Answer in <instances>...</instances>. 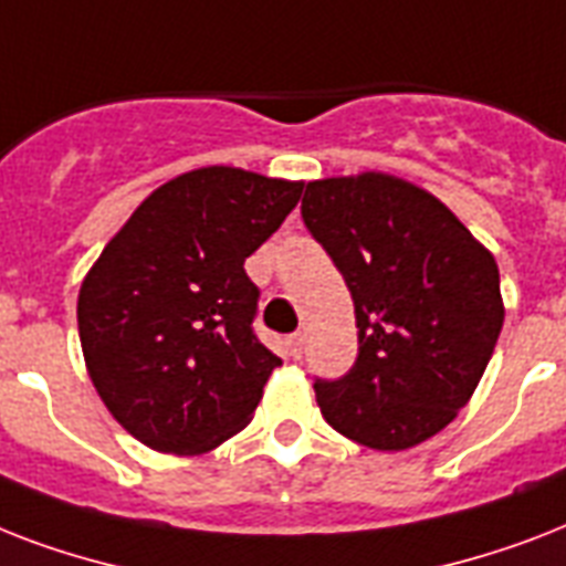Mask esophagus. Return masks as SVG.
Wrapping results in <instances>:
<instances>
[{"label":"esophagus","mask_w":566,"mask_h":566,"mask_svg":"<svg viewBox=\"0 0 566 566\" xmlns=\"http://www.w3.org/2000/svg\"><path fill=\"white\" fill-rule=\"evenodd\" d=\"M287 346H291V355H293V358H302V349H305V335H302V332H296V335H291V340H287Z\"/></svg>","instance_id":"1"}]
</instances>
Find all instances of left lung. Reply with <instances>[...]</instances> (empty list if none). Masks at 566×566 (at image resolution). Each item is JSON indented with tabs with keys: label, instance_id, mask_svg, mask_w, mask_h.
Returning a JSON list of instances; mask_svg holds the SVG:
<instances>
[{
	"label": "left lung",
	"instance_id": "obj_1",
	"mask_svg": "<svg viewBox=\"0 0 566 566\" xmlns=\"http://www.w3.org/2000/svg\"><path fill=\"white\" fill-rule=\"evenodd\" d=\"M302 220L344 275L358 326L353 370L314 385L326 422L381 452L434 438L470 402L502 332L493 252L390 172L308 181Z\"/></svg>",
	"mask_w": 566,
	"mask_h": 566
}]
</instances>
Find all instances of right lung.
<instances>
[{"label":"right lung","mask_w":566,"mask_h":566,"mask_svg":"<svg viewBox=\"0 0 566 566\" xmlns=\"http://www.w3.org/2000/svg\"><path fill=\"white\" fill-rule=\"evenodd\" d=\"M302 181L199 167L146 196L78 291L96 394L155 452L202 455L247 429L282 364L252 332L243 261L296 208Z\"/></svg>","instance_id":"1"}]
</instances>
